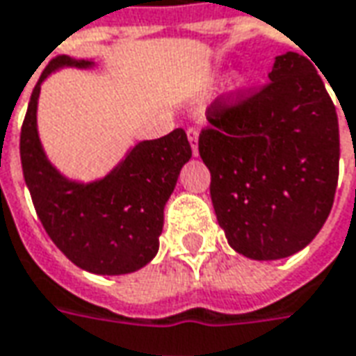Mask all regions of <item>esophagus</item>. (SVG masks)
Returning a JSON list of instances; mask_svg holds the SVG:
<instances>
[{"label":"esophagus","mask_w":356,"mask_h":356,"mask_svg":"<svg viewBox=\"0 0 356 356\" xmlns=\"http://www.w3.org/2000/svg\"><path fill=\"white\" fill-rule=\"evenodd\" d=\"M186 138H188V143H191L193 154H195V156H198V129L191 127V129L186 131Z\"/></svg>","instance_id":"1"}]
</instances>
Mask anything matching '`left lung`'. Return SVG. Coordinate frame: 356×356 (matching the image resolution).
<instances>
[{
  "label": "left lung",
  "mask_w": 356,
  "mask_h": 356,
  "mask_svg": "<svg viewBox=\"0 0 356 356\" xmlns=\"http://www.w3.org/2000/svg\"><path fill=\"white\" fill-rule=\"evenodd\" d=\"M270 83L208 108L198 138L220 227L238 254L280 260L307 247L330 216L339 175V125L307 57H275Z\"/></svg>",
  "instance_id": "8db88e82"
}]
</instances>
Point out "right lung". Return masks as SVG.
Segmentation results:
<instances>
[{"mask_svg": "<svg viewBox=\"0 0 356 356\" xmlns=\"http://www.w3.org/2000/svg\"><path fill=\"white\" fill-rule=\"evenodd\" d=\"M63 67L90 69L94 61L57 56L32 90L21 129L22 175L40 221L56 247L86 272L121 275L158 254L163 208L193 150L183 129L135 144L106 177L81 183L61 175L38 136L40 86Z\"/></svg>", "mask_w": 356, "mask_h": 356, "instance_id": "obj_1", "label": "right lung"}]
</instances>
